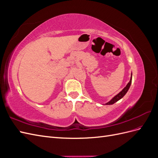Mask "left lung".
Listing matches in <instances>:
<instances>
[{"label":"left lung","instance_id":"8db88e82","mask_svg":"<svg viewBox=\"0 0 158 158\" xmlns=\"http://www.w3.org/2000/svg\"><path fill=\"white\" fill-rule=\"evenodd\" d=\"M132 74L131 73V80H130V81H129V82L127 84V85H126V86L123 89V90L121 91V92H119L117 95H116L115 96L113 97L111 100H110L109 102L106 103V105H112V104L114 103L115 102H118L119 99H121V98H123L124 96H125V95L127 94V92H128L129 88H130V86H131V82H132Z\"/></svg>","mask_w":158,"mask_h":158}]
</instances>
